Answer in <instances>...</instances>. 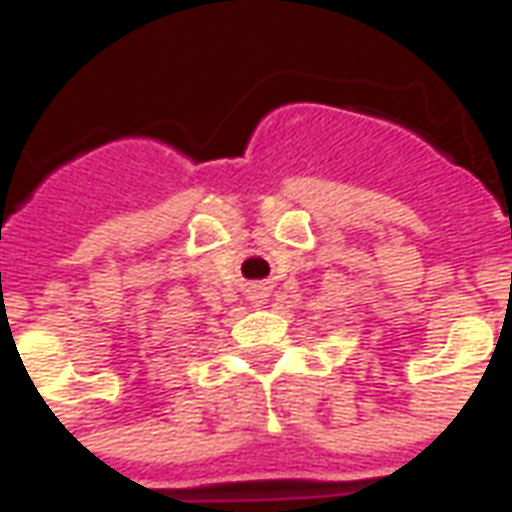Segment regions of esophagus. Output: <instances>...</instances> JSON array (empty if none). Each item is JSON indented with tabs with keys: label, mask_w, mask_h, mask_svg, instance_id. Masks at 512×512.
<instances>
[{
	"label": "esophagus",
	"mask_w": 512,
	"mask_h": 512,
	"mask_svg": "<svg viewBox=\"0 0 512 512\" xmlns=\"http://www.w3.org/2000/svg\"><path fill=\"white\" fill-rule=\"evenodd\" d=\"M268 295H266V287H255V290H249V301L255 306H260L263 301H266Z\"/></svg>",
	"instance_id": "obj_1"
}]
</instances>
